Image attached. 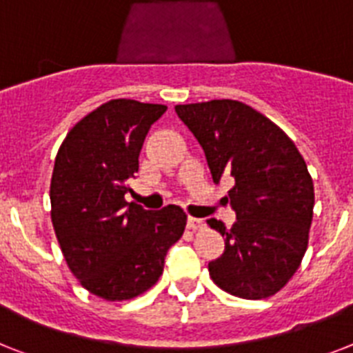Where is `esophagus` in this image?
Returning a JSON list of instances; mask_svg holds the SVG:
<instances>
[{"mask_svg":"<svg viewBox=\"0 0 353 353\" xmlns=\"http://www.w3.org/2000/svg\"><path fill=\"white\" fill-rule=\"evenodd\" d=\"M203 228H204L203 219L188 217V230H192V232H197V230H203Z\"/></svg>","mask_w":353,"mask_h":353,"instance_id":"esophagus-1","label":"esophagus"}]
</instances>
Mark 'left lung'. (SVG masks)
Listing matches in <instances>:
<instances>
[{"label": "left lung", "instance_id": "8db88e82", "mask_svg": "<svg viewBox=\"0 0 353 353\" xmlns=\"http://www.w3.org/2000/svg\"><path fill=\"white\" fill-rule=\"evenodd\" d=\"M203 147L213 181H233L224 203L232 228L210 219L224 236V253L208 263L222 291L244 300L278 292L300 268L312 222L314 185L307 163L285 132L236 100L176 105Z\"/></svg>", "mask_w": 353, "mask_h": 353}]
</instances>
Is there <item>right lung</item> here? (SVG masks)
Here are the masks:
<instances>
[{
  "label": "right lung",
  "mask_w": 353,
  "mask_h": 353,
  "mask_svg": "<svg viewBox=\"0 0 353 353\" xmlns=\"http://www.w3.org/2000/svg\"><path fill=\"white\" fill-rule=\"evenodd\" d=\"M165 111L129 99L102 103L68 132L55 158L50 201L59 245L82 287L108 301L150 289L185 232L176 204L152 212L125 201L145 136Z\"/></svg>",
  "instance_id": "right-lung-1"
}]
</instances>
